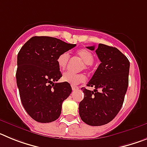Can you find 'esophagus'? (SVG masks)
I'll return each instance as SVG.
<instances>
[{"label": "esophagus", "mask_w": 147, "mask_h": 147, "mask_svg": "<svg viewBox=\"0 0 147 147\" xmlns=\"http://www.w3.org/2000/svg\"><path fill=\"white\" fill-rule=\"evenodd\" d=\"M71 88H72L73 90H76L79 89V87L76 86V85H71Z\"/></svg>", "instance_id": "esophagus-1"}]
</instances>
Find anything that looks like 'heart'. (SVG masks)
Listing matches in <instances>:
<instances>
[{
	"label": "heart",
	"mask_w": 147,
	"mask_h": 147,
	"mask_svg": "<svg viewBox=\"0 0 147 147\" xmlns=\"http://www.w3.org/2000/svg\"><path fill=\"white\" fill-rule=\"evenodd\" d=\"M76 54L78 57L83 61V62L85 63V69H88L90 65L92 64L94 61V57H93V54L90 51H89L87 49H80L76 52ZM69 54L67 52H63L61 53L59 56H58L57 59V62L60 69H65L67 66L68 61H69ZM62 80L65 82L70 83L71 85H78L80 83L85 82L86 81V76L83 74H76L74 73L69 72H65L62 76Z\"/></svg>",
	"instance_id": "1"
}]
</instances>
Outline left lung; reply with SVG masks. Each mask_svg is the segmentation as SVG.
<instances>
[{
    "label": "left lung",
    "instance_id": "8db88e82",
    "mask_svg": "<svg viewBox=\"0 0 147 147\" xmlns=\"http://www.w3.org/2000/svg\"><path fill=\"white\" fill-rule=\"evenodd\" d=\"M87 49L93 51L95 46ZM101 63L88 83L93 90L82 88L85 97L79 105L83 121L90 126L107 124L120 111L129 82V62L115 47L99 43L96 50Z\"/></svg>",
    "mask_w": 147,
    "mask_h": 147
}]
</instances>
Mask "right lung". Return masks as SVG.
Segmentation results:
<instances>
[{"label": "right lung", "mask_w": 147, "mask_h": 147, "mask_svg": "<svg viewBox=\"0 0 147 147\" xmlns=\"http://www.w3.org/2000/svg\"><path fill=\"white\" fill-rule=\"evenodd\" d=\"M75 46L55 37L36 36L18 53L16 80L20 99L36 121L49 123L59 117L62 102L72 89L69 83L56 82L62 76L57 59Z\"/></svg>", "instance_id": "1"}]
</instances>
